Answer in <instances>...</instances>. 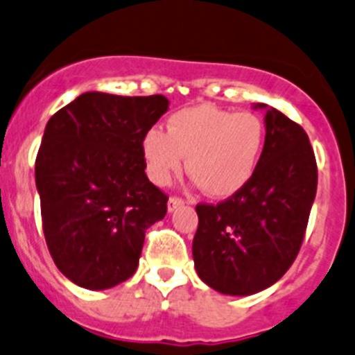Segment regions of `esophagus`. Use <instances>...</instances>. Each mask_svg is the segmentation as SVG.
<instances>
[{"instance_id":"esophagus-1","label":"esophagus","mask_w":355,"mask_h":355,"mask_svg":"<svg viewBox=\"0 0 355 355\" xmlns=\"http://www.w3.org/2000/svg\"><path fill=\"white\" fill-rule=\"evenodd\" d=\"M180 206H184V199L182 198H175V196H171L170 199H168V211H175L177 208H180Z\"/></svg>"}]
</instances>
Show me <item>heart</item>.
<instances>
[{"label": "heart", "mask_w": 355, "mask_h": 355, "mask_svg": "<svg viewBox=\"0 0 355 355\" xmlns=\"http://www.w3.org/2000/svg\"><path fill=\"white\" fill-rule=\"evenodd\" d=\"M265 146V125L253 112H234L211 104L175 112L166 133L150 128L142 153L150 180L168 185L187 171L209 198L223 199L243 191L257 171Z\"/></svg>", "instance_id": "1"}]
</instances>
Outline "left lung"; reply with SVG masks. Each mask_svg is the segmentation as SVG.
Returning <instances> with one entry per match:
<instances>
[{
	"label": "left lung",
	"instance_id": "8db88e82",
	"mask_svg": "<svg viewBox=\"0 0 355 355\" xmlns=\"http://www.w3.org/2000/svg\"><path fill=\"white\" fill-rule=\"evenodd\" d=\"M265 146L250 184L218 205H198L192 241L202 283L232 297L272 286L300 251L318 191V164L300 125L267 104Z\"/></svg>",
	"mask_w": 355,
	"mask_h": 355
}]
</instances>
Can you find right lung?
Masks as SVG:
<instances>
[{"label":"right lung","instance_id":"1","mask_svg":"<svg viewBox=\"0 0 355 355\" xmlns=\"http://www.w3.org/2000/svg\"><path fill=\"white\" fill-rule=\"evenodd\" d=\"M168 105L163 95L86 92L46 123L36 157L43 232L58 270L78 286L109 290L130 279L146 230L166 215L142 140Z\"/></svg>","mask_w":355,"mask_h":355}]
</instances>
